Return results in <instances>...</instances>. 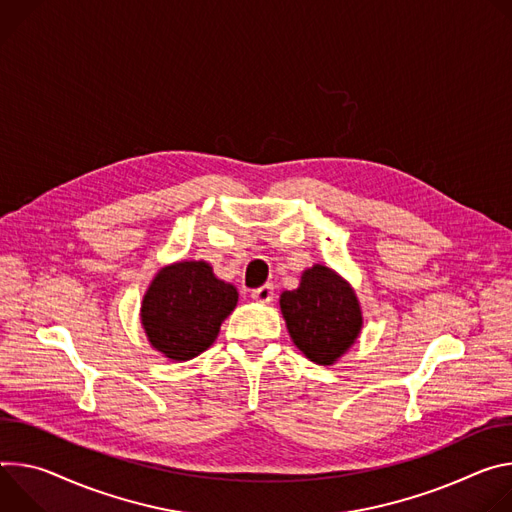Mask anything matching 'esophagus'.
I'll use <instances>...</instances> for the list:
<instances>
[{"label": "esophagus", "instance_id": "34e87169", "mask_svg": "<svg viewBox=\"0 0 512 512\" xmlns=\"http://www.w3.org/2000/svg\"><path fill=\"white\" fill-rule=\"evenodd\" d=\"M252 299L258 303H270L274 299V287L272 285H264L260 289L252 291Z\"/></svg>", "mask_w": 512, "mask_h": 512}]
</instances>
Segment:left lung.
<instances>
[{
  "mask_svg": "<svg viewBox=\"0 0 512 512\" xmlns=\"http://www.w3.org/2000/svg\"><path fill=\"white\" fill-rule=\"evenodd\" d=\"M280 311L293 344L321 366L342 358L362 329V309L350 282L323 264L301 274L299 289L280 295Z\"/></svg>",
  "mask_w": 512,
  "mask_h": 512,
  "instance_id": "left-lung-1",
  "label": "left lung"
}]
</instances>
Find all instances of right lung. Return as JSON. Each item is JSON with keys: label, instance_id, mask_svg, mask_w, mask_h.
<instances>
[{"label": "right lung", "instance_id": "obj_1", "mask_svg": "<svg viewBox=\"0 0 512 512\" xmlns=\"http://www.w3.org/2000/svg\"><path fill=\"white\" fill-rule=\"evenodd\" d=\"M238 305L234 285L203 260H181L156 272L142 299L140 321L150 346L175 362L205 352Z\"/></svg>", "mask_w": 512, "mask_h": 512}]
</instances>
